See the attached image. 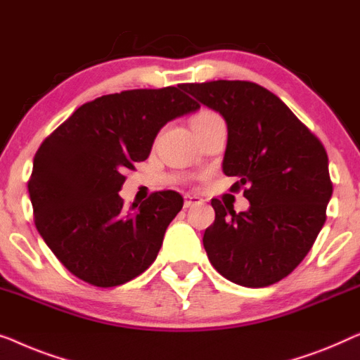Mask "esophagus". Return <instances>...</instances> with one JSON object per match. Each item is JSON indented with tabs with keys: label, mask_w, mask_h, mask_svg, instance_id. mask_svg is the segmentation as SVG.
<instances>
[{
	"label": "esophagus",
	"mask_w": 360,
	"mask_h": 360,
	"mask_svg": "<svg viewBox=\"0 0 360 360\" xmlns=\"http://www.w3.org/2000/svg\"><path fill=\"white\" fill-rule=\"evenodd\" d=\"M197 204H202V199L199 195H194V194H186L184 195V207H186V209H189V207L197 205Z\"/></svg>",
	"instance_id": "obj_1"
}]
</instances>
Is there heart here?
<instances>
[{
	"mask_svg": "<svg viewBox=\"0 0 360 360\" xmlns=\"http://www.w3.org/2000/svg\"><path fill=\"white\" fill-rule=\"evenodd\" d=\"M215 117H219V115H217L215 112H212V110H200V112L197 114L194 119H192V122H200V120H210Z\"/></svg>",
	"mask_w": 360,
	"mask_h": 360,
	"instance_id": "heart-1",
	"label": "heart"
}]
</instances>
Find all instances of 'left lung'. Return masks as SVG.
Returning <instances> with one entry per match:
<instances>
[{
    "instance_id": "obj_1",
    "label": "left lung",
    "mask_w": 360,
    "mask_h": 360,
    "mask_svg": "<svg viewBox=\"0 0 360 360\" xmlns=\"http://www.w3.org/2000/svg\"><path fill=\"white\" fill-rule=\"evenodd\" d=\"M225 119L224 173L236 176L250 209L212 199L215 221L204 233L212 266L245 287L287 277L311 250L333 194L325 146L282 101L251 81L182 86Z\"/></svg>"
}]
</instances>
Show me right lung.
<instances>
[{
	"label": "right lung",
	"instance_id": "obj_1",
	"mask_svg": "<svg viewBox=\"0 0 360 360\" xmlns=\"http://www.w3.org/2000/svg\"><path fill=\"white\" fill-rule=\"evenodd\" d=\"M130 89L78 108L42 141L27 182L35 226L78 279L115 287L153 264L182 209L174 191L124 207V173L148 158L163 125L200 108L182 89Z\"/></svg>",
	"mask_w": 360,
	"mask_h": 360
}]
</instances>
